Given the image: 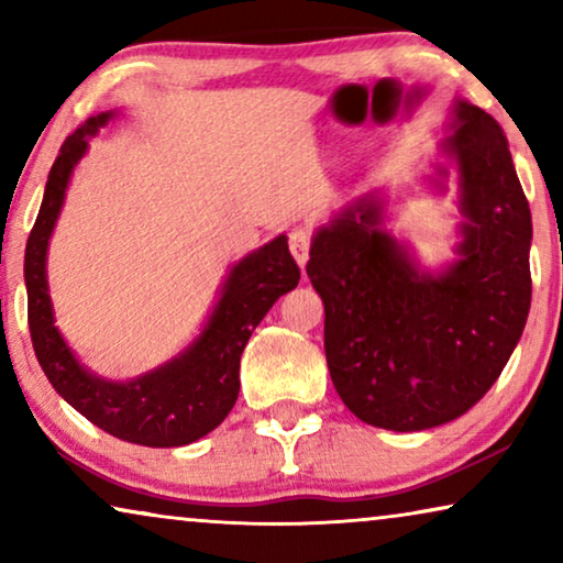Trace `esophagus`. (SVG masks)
<instances>
[{"mask_svg":"<svg viewBox=\"0 0 563 563\" xmlns=\"http://www.w3.org/2000/svg\"><path fill=\"white\" fill-rule=\"evenodd\" d=\"M289 251L299 266L305 268L307 258H310V230L307 228H295L289 233Z\"/></svg>","mask_w":563,"mask_h":563,"instance_id":"obj_1","label":"esophagus"}]
</instances>
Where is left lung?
I'll return each mask as SVG.
<instances>
[{"label":"left lung","instance_id":"obj_1","mask_svg":"<svg viewBox=\"0 0 563 563\" xmlns=\"http://www.w3.org/2000/svg\"><path fill=\"white\" fill-rule=\"evenodd\" d=\"M443 164L426 181L459 184L456 258L420 268L387 230L379 189L345 202L312 235L307 276L325 305V358L343 405L368 426H443L487 395L530 310V207L495 118L451 107Z\"/></svg>","mask_w":563,"mask_h":563}]
</instances>
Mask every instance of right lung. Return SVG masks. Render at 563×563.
<instances>
[{
    "label": "right lung",
    "instance_id": "right-lung-1",
    "mask_svg": "<svg viewBox=\"0 0 563 563\" xmlns=\"http://www.w3.org/2000/svg\"><path fill=\"white\" fill-rule=\"evenodd\" d=\"M112 118V110L99 112L68 135L48 174L25 249L30 338L53 389L76 412L120 441L174 449L205 438L233 410L245 343L276 299L297 287L299 266L287 235H276L230 266L205 328L179 356L125 382L104 379L84 366L56 325L45 264L74 168L87 156L91 137Z\"/></svg>",
    "mask_w": 563,
    "mask_h": 563
}]
</instances>
